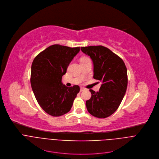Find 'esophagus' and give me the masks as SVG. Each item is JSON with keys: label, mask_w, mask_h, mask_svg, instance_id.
<instances>
[{"label": "esophagus", "mask_w": 159, "mask_h": 159, "mask_svg": "<svg viewBox=\"0 0 159 159\" xmlns=\"http://www.w3.org/2000/svg\"><path fill=\"white\" fill-rule=\"evenodd\" d=\"M84 90H85V88H83V87H81V88H80V91H84Z\"/></svg>", "instance_id": "34e87169"}]
</instances>
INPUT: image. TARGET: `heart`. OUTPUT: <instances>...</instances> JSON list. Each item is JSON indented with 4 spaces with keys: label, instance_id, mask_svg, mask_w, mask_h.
Instances as JSON below:
<instances>
[{
    "label": "heart",
    "instance_id": "b5f03b06",
    "mask_svg": "<svg viewBox=\"0 0 159 159\" xmlns=\"http://www.w3.org/2000/svg\"><path fill=\"white\" fill-rule=\"evenodd\" d=\"M89 59L88 57H83L81 59V60H83V59Z\"/></svg>",
    "mask_w": 159,
    "mask_h": 159
}]
</instances>
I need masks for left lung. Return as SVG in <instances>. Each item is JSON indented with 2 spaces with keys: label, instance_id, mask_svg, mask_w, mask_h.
Segmentation results:
<instances>
[{
  "label": "left lung",
  "instance_id": "8db88e82",
  "mask_svg": "<svg viewBox=\"0 0 159 159\" xmlns=\"http://www.w3.org/2000/svg\"><path fill=\"white\" fill-rule=\"evenodd\" d=\"M93 62V78L102 83L99 91L89 89L91 97L86 102L88 112L93 116L105 118L119 107L128 84L127 70L123 61L103 46L81 47Z\"/></svg>",
  "mask_w": 159,
  "mask_h": 159
}]
</instances>
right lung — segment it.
Wrapping results in <instances>:
<instances>
[{
  "label": "right lung",
  "mask_w": 159,
  "mask_h": 159,
  "mask_svg": "<svg viewBox=\"0 0 159 159\" xmlns=\"http://www.w3.org/2000/svg\"><path fill=\"white\" fill-rule=\"evenodd\" d=\"M80 51V47L52 45L41 52L32 64L30 84L34 96L43 110L52 116L69 112L80 91L79 86L69 88L61 82Z\"/></svg>",
  "instance_id": "right-lung-1"
}]
</instances>
